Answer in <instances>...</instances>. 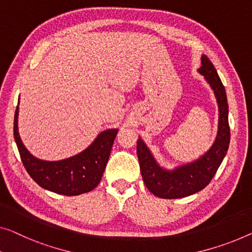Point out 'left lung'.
<instances>
[{"instance_id": "left-lung-1", "label": "left lung", "mask_w": 252, "mask_h": 252, "mask_svg": "<svg viewBox=\"0 0 252 252\" xmlns=\"http://www.w3.org/2000/svg\"><path fill=\"white\" fill-rule=\"evenodd\" d=\"M198 72L209 84L219 105V130L212 147L193 162L167 170L157 163L141 138L137 141V155L144 183L150 192L159 198L188 197L207 187L222 164L230 145L226 93L216 69L206 55L201 56V66Z\"/></svg>"}]
</instances>
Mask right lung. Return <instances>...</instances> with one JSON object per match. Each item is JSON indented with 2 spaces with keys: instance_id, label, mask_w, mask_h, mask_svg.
Returning a JSON list of instances; mask_svg holds the SVG:
<instances>
[{
  "instance_id": "add662e5",
  "label": "right lung",
  "mask_w": 252,
  "mask_h": 252,
  "mask_svg": "<svg viewBox=\"0 0 252 252\" xmlns=\"http://www.w3.org/2000/svg\"><path fill=\"white\" fill-rule=\"evenodd\" d=\"M18 115L19 103L14 114V139L22 164L37 185L64 196H78L98 186L119 129L102 131L92 145L69 158L43 160L32 155L22 144L18 131Z\"/></svg>"
}]
</instances>
